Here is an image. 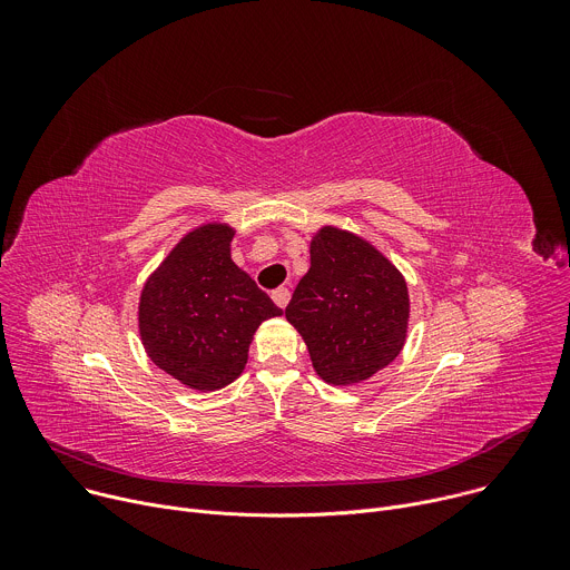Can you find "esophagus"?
<instances>
[{
  "label": "esophagus",
  "mask_w": 570,
  "mask_h": 570,
  "mask_svg": "<svg viewBox=\"0 0 570 570\" xmlns=\"http://www.w3.org/2000/svg\"><path fill=\"white\" fill-rule=\"evenodd\" d=\"M271 297H273V302H275L279 308H286V304H288V299H291V291L284 288V286H279V288H275V291L271 293Z\"/></svg>",
  "instance_id": "obj_1"
}]
</instances>
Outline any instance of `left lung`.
Instances as JSON below:
<instances>
[{
    "mask_svg": "<svg viewBox=\"0 0 570 570\" xmlns=\"http://www.w3.org/2000/svg\"><path fill=\"white\" fill-rule=\"evenodd\" d=\"M411 299L403 275L365 238L324 225L311 238V268L286 320L306 343L313 370L332 385L374 376L403 350Z\"/></svg>",
    "mask_w": 570,
    "mask_h": 570,
    "instance_id": "obj_1",
    "label": "left lung"
}]
</instances>
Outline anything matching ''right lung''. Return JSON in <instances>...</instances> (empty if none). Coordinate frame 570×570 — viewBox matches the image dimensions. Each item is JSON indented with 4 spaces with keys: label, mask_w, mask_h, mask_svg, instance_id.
Instances as JSON below:
<instances>
[{
    "label": "right lung",
    "mask_w": 570,
    "mask_h": 570,
    "mask_svg": "<svg viewBox=\"0 0 570 570\" xmlns=\"http://www.w3.org/2000/svg\"><path fill=\"white\" fill-rule=\"evenodd\" d=\"M234 229L205 223L180 238L146 279L139 336L150 361L183 385L212 392L248 363L259 324L282 308L229 255Z\"/></svg>",
    "instance_id": "add662e5"
}]
</instances>
